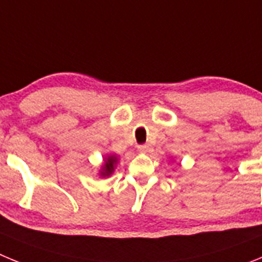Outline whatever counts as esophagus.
I'll return each instance as SVG.
<instances>
[{
    "label": "esophagus",
    "instance_id": "esophagus-1",
    "mask_svg": "<svg viewBox=\"0 0 262 262\" xmlns=\"http://www.w3.org/2000/svg\"><path fill=\"white\" fill-rule=\"evenodd\" d=\"M138 151L142 152V154H148V152L151 151V147L148 144H142L138 147Z\"/></svg>",
    "mask_w": 262,
    "mask_h": 262
}]
</instances>
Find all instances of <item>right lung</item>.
Here are the masks:
<instances>
[{
  "label": "right lung",
  "mask_w": 262,
  "mask_h": 262,
  "mask_svg": "<svg viewBox=\"0 0 262 262\" xmlns=\"http://www.w3.org/2000/svg\"><path fill=\"white\" fill-rule=\"evenodd\" d=\"M118 165V156L115 154H110L107 155L106 157H103V163L101 165L98 170V176L99 177H110L113 173H114L115 168Z\"/></svg>",
  "instance_id": "right-lung-1"
}]
</instances>
